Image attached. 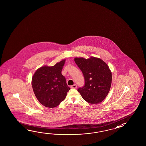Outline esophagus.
Wrapping results in <instances>:
<instances>
[{"label": "esophagus", "instance_id": "1", "mask_svg": "<svg viewBox=\"0 0 146 146\" xmlns=\"http://www.w3.org/2000/svg\"><path fill=\"white\" fill-rule=\"evenodd\" d=\"M71 88L72 89H76V88H77V85L76 84H74L71 86Z\"/></svg>", "mask_w": 146, "mask_h": 146}]
</instances>
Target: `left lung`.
Wrapping results in <instances>:
<instances>
[{
	"instance_id": "left-lung-1",
	"label": "left lung",
	"mask_w": 146,
	"mask_h": 146,
	"mask_svg": "<svg viewBox=\"0 0 146 146\" xmlns=\"http://www.w3.org/2000/svg\"><path fill=\"white\" fill-rule=\"evenodd\" d=\"M74 62L84 74L85 84L78 91L86 101L98 104L105 99L112 84V72L102 59L94 57L85 59L74 58Z\"/></svg>"
}]
</instances>
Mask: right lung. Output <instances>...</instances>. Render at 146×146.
I'll use <instances>...</instances> for the list:
<instances>
[{"label":"right lung","mask_w":146,"mask_h":146,"mask_svg":"<svg viewBox=\"0 0 146 146\" xmlns=\"http://www.w3.org/2000/svg\"><path fill=\"white\" fill-rule=\"evenodd\" d=\"M65 59L53 66H44L35 72L32 86L35 96L43 106L53 108L63 101L70 89L62 70Z\"/></svg>","instance_id":"right-lung-1"}]
</instances>
